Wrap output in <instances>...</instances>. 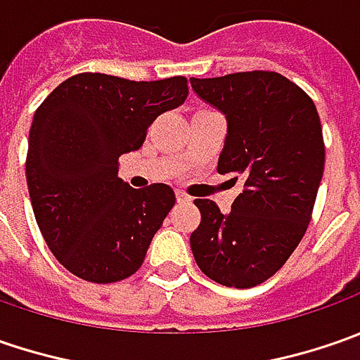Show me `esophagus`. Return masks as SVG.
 <instances>
[{
  "instance_id": "obj_1",
  "label": "esophagus",
  "mask_w": 360,
  "mask_h": 360,
  "mask_svg": "<svg viewBox=\"0 0 360 360\" xmlns=\"http://www.w3.org/2000/svg\"><path fill=\"white\" fill-rule=\"evenodd\" d=\"M176 200L180 202V204H188V202L192 200L190 196H186L184 192H176Z\"/></svg>"
}]
</instances>
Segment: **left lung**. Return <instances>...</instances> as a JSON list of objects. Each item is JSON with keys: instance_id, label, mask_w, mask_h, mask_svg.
Here are the masks:
<instances>
[{"instance_id": "obj_1", "label": "left lung", "mask_w": 360, "mask_h": 360, "mask_svg": "<svg viewBox=\"0 0 360 360\" xmlns=\"http://www.w3.org/2000/svg\"><path fill=\"white\" fill-rule=\"evenodd\" d=\"M190 84L226 118L218 174L244 180L226 214L212 200H194L202 220L190 248L214 283L250 288L283 266L311 222L325 170L319 112L276 72L192 77Z\"/></svg>"}]
</instances>
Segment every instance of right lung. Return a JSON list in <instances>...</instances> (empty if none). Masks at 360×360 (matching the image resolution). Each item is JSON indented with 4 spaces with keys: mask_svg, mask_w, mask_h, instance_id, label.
Listing matches in <instances>:
<instances>
[{
    "mask_svg": "<svg viewBox=\"0 0 360 360\" xmlns=\"http://www.w3.org/2000/svg\"><path fill=\"white\" fill-rule=\"evenodd\" d=\"M186 96L182 76L130 82L77 74L37 108L27 190L44 240L72 274L108 284L142 266L176 196L168 184L131 188L118 176V160L144 144L152 122Z\"/></svg>",
    "mask_w": 360,
    "mask_h": 360,
    "instance_id": "add662e5",
    "label": "right lung"
}]
</instances>
